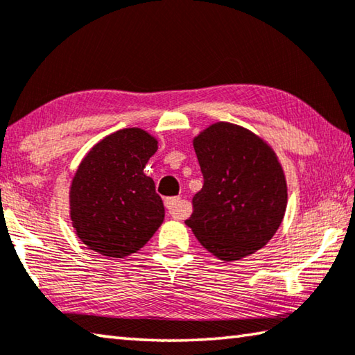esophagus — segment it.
<instances>
[{
    "mask_svg": "<svg viewBox=\"0 0 355 355\" xmlns=\"http://www.w3.org/2000/svg\"><path fill=\"white\" fill-rule=\"evenodd\" d=\"M164 205L167 208V211H169V214L175 219H183L189 214L184 202L180 199V197H167L164 200Z\"/></svg>",
    "mask_w": 355,
    "mask_h": 355,
    "instance_id": "1",
    "label": "esophagus"
}]
</instances>
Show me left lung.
<instances>
[{
    "label": "left lung",
    "mask_w": 355,
    "mask_h": 355,
    "mask_svg": "<svg viewBox=\"0 0 355 355\" xmlns=\"http://www.w3.org/2000/svg\"><path fill=\"white\" fill-rule=\"evenodd\" d=\"M203 186L186 225L222 261L255 254L284 220L286 180L268 142L235 123L216 122L194 137Z\"/></svg>",
    "instance_id": "left-lung-1"
}]
</instances>
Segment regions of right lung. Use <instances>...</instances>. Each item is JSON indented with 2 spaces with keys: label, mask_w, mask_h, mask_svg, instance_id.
<instances>
[{
  "label": "right lung",
  "mask_w": 355,
  "mask_h": 355,
  "mask_svg": "<svg viewBox=\"0 0 355 355\" xmlns=\"http://www.w3.org/2000/svg\"><path fill=\"white\" fill-rule=\"evenodd\" d=\"M158 141L123 128L89 150L70 184V219L78 238L110 258L135 254L164 220L153 180L144 173Z\"/></svg>",
  "instance_id": "1"
}]
</instances>
